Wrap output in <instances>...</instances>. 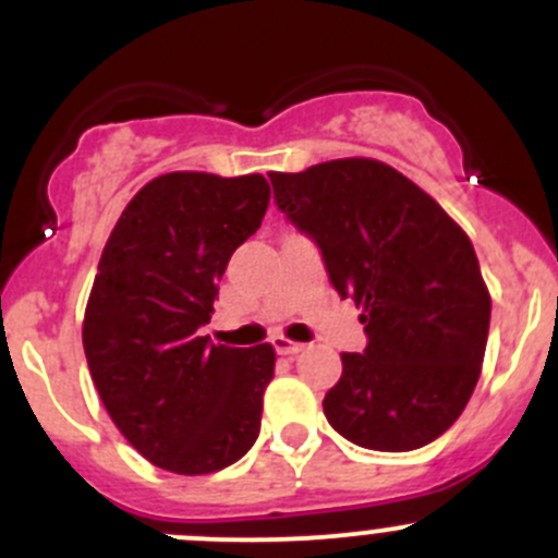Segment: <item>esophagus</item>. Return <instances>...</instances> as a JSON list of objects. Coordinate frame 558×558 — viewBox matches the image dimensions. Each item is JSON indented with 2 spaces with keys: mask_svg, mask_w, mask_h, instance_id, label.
I'll return each mask as SVG.
<instances>
[{
  "mask_svg": "<svg viewBox=\"0 0 558 558\" xmlns=\"http://www.w3.org/2000/svg\"><path fill=\"white\" fill-rule=\"evenodd\" d=\"M272 343H275V350H278L280 355H296V352L303 350V343L291 341V338H286V336H278Z\"/></svg>",
  "mask_w": 558,
  "mask_h": 558,
  "instance_id": "esophagus-1",
  "label": "esophagus"
}]
</instances>
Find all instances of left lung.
<instances>
[{
    "label": "left lung",
    "instance_id": "1",
    "mask_svg": "<svg viewBox=\"0 0 558 558\" xmlns=\"http://www.w3.org/2000/svg\"><path fill=\"white\" fill-rule=\"evenodd\" d=\"M269 181L316 239L338 294L363 308L366 350L341 352V379L322 402L330 426L374 451L432 444L465 410L490 330L468 233L408 175L366 156Z\"/></svg>",
    "mask_w": 558,
    "mask_h": 558
}]
</instances>
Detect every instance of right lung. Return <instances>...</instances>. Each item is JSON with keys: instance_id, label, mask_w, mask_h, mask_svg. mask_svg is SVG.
Segmentation results:
<instances>
[{"instance_id": "1", "label": "right lung", "mask_w": 558, "mask_h": 558, "mask_svg": "<svg viewBox=\"0 0 558 558\" xmlns=\"http://www.w3.org/2000/svg\"><path fill=\"white\" fill-rule=\"evenodd\" d=\"M269 206V184L175 170L129 201L104 244L82 343L112 424L156 468L203 476L262 432L272 343H208L217 280Z\"/></svg>"}]
</instances>
